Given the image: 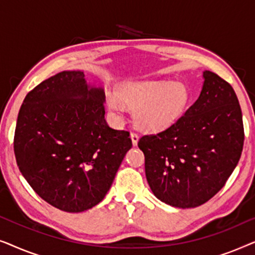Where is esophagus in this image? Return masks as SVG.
<instances>
[{
	"instance_id": "1",
	"label": "esophagus",
	"mask_w": 255,
	"mask_h": 255,
	"mask_svg": "<svg viewBox=\"0 0 255 255\" xmlns=\"http://www.w3.org/2000/svg\"><path fill=\"white\" fill-rule=\"evenodd\" d=\"M131 140H132V144H133V146L137 145L138 140H139L138 133H135V132H131Z\"/></svg>"
}]
</instances>
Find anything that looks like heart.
I'll use <instances>...</instances> for the list:
<instances>
[{
	"mask_svg": "<svg viewBox=\"0 0 255 255\" xmlns=\"http://www.w3.org/2000/svg\"><path fill=\"white\" fill-rule=\"evenodd\" d=\"M190 101L187 86L181 82L141 81L121 86L117 94L107 96L110 113L121 117L124 104L133 109L139 128L149 132L165 130L186 111Z\"/></svg>",
	"mask_w": 255,
	"mask_h": 255,
	"instance_id": "heart-1",
	"label": "heart"
}]
</instances>
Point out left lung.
<instances>
[{
  "instance_id": "8db88e82",
  "label": "left lung",
  "mask_w": 255,
  "mask_h": 255,
  "mask_svg": "<svg viewBox=\"0 0 255 255\" xmlns=\"http://www.w3.org/2000/svg\"><path fill=\"white\" fill-rule=\"evenodd\" d=\"M203 78L200 97L183 116L138 141L149 188L175 208H195L214 197L243 152V115L235 90L210 71Z\"/></svg>"
}]
</instances>
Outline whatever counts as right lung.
<instances>
[{"label": "right lung", "mask_w": 255, "mask_h": 255, "mask_svg": "<svg viewBox=\"0 0 255 255\" xmlns=\"http://www.w3.org/2000/svg\"><path fill=\"white\" fill-rule=\"evenodd\" d=\"M103 88L85 73L64 71L25 96L17 118L13 151L32 189L54 208L81 212L103 200L127 152L130 133L104 120Z\"/></svg>", "instance_id": "right-lung-1"}]
</instances>
